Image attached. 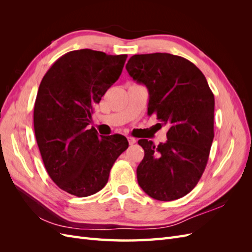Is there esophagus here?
Masks as SVG:
<instances>
[{
	"mask_svg": "<svg viewBox=\"0 0 252 252\" xmlns=\"http://www.w3.org/2000/svg\"><path fill=\"white\" fill-rule=\"evenodd\" d=\"M128 142H129V144H130V145H133L136 142V140L134 138H132V136H129Z\"/></svg>",
	"mask_w": 252,
	"mask_h": 252,
	"instance_id": "esophagus-1",
	"label": "esophagus"
}]
</instances>
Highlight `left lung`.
Here are the masks:
<instances>
[{"instance_id":"left-lung-1","label":"left lung","mask_w":252,"mask_h":252,"mask_svg":"<svg viewBox=\"0 0 252 252\" xmlns=\"http://www.w3.org/2000/svg\"><path fill=\"white\" fill-rule=\"evenodd\" d=\"M126 69L148 89V114L168 125L158 146L139 140L145 151L136 169L140 187L152 199L173 201L195 187L207 165L215 138V96L202 71L170 53L135 55Z\"/></svg>"}]
</instances>
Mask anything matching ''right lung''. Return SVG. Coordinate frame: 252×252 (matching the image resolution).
Instances as JSON below:
<instances>
[{"label": "right lung", "instance_id": "obj_1", "mask_svg": "<svg viewBox=\"0 0 252 252\" xmlns=\"http://www.w3.org/2000/svg\"><path fill=\"white\" fill-rule=\"evenodd\" d=\"M126 59L73 50L58 59L40 84L33 110L37 146L51 180L72 195L100 191L116 159L128 148L124 135L98 136L87 127L94 106L120 78Z\"/></svg>", "mask_w": 252, "mask_h": 252}]
</instances>
